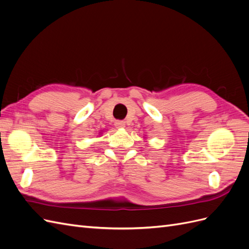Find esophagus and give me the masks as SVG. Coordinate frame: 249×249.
<instances>
[{
    "instance_id": "34e87169",
    "label": "esophagus",
    "mask_w": 249,
    "mask_h": 249,
    "mask_svg": "<svg viewBox=\"0 0 249 249\" xmlns=\"http://www.w3.org/2000/svg\"><path fill=\"white\" fill-rule=\"evenodd\" d=\"M115 126L117 129H124V127H125V123L122 122V120H117V122H115Z\"/></svg>"
}]
</instances>
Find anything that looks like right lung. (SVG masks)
Segmentation results:
<instances>
[{
	"instance_id": "add662e5",
	"label": "right lung",
	"mask_w": 249,
	"mask_h": 249,
	"mask_svg": "<svg viewBox=\"0 0 249 249\" xmlns=\"http://www.w3.org/2000/svg\"><path fill=\"white\" fill-rule=\"evenodd\" d=\"M100 133H101V132H100Z\"/></svg>"
}]
</instances>
